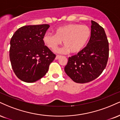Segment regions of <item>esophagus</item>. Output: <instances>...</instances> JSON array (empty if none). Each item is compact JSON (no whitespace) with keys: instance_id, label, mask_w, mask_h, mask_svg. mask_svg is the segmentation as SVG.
<instances>
[{"instance_id":"obj_1","label":"esophagus","mask_w":120,"mask_h":120,"mask_svg":"<svg viewBox=\"0 0 120 120\" xmlns=\"http://www.w3.org/2000/svg\"><path fill=\"white\" fill-rule=\"evenodd\" d=\"M60 57H61V56H60V55H56V57H55V59H56V60H57V59H59Z\"/></svg>"}]
</instances>
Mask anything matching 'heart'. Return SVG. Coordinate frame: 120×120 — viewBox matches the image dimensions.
Returning a JSON list of instances; mask_svg holds the SVG:
<instances>
[{
  "instance_id": "1",
  "label": "heart",
  "mask_w": 120,
  "mask_h": 120,
  "mask_svg": "<svg viewBox=\"0 0 120 120\" xmlns=\"http://www.w3.org/2000/svg\"><path fill=\"white\" fill-rule=\"evenodd\" d=\"M55 32V34L50 32H46L44 34V44L55 51L63 41L65 46L58 51H70L72 54H77L81 51L88 44L91 36V31L88 27L76 23L61 26L56 28Z\"/></svg>"
}]
</instances>
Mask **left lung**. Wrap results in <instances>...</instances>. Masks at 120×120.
<instances>
[{
    "instance_id": "1",
    "label": "left lung",
    "mask_w": 120,
    "mask_h": 120,
    "mask_svg": "<svg viewBox=\"0 0 120 120\" xmlns=\"http://www.w3.org/2000/svg\"><path fill=\"white\" fill-rule=\"evenodd\" d=\"M91 28L87 45L77 55L69 57L65 66L66 74L75 83H88L97 78L107 64L109 44L104 28L93 21Z\"/></svg>"
}]
</instances>
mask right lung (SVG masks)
I'll list each match as a JSON object with an SVG mask.
<instances>
[{"label": "right lung", "instance_id": "obj_1", "mask_svg": "<svg viewBox=\"0 0 120 120\" xmlns=\"http://www.w3.org/2000/svg\"><path fill=\"white\" fill-rule=\"evenodd\" d=\"M48 24L25 26L15 32L10 44L9 58L13 70L20 80L33 83L46 75L54 54L43 42Z\"/></svg>", "mask_w": 120, "mask_h": 120}]
</instances>
